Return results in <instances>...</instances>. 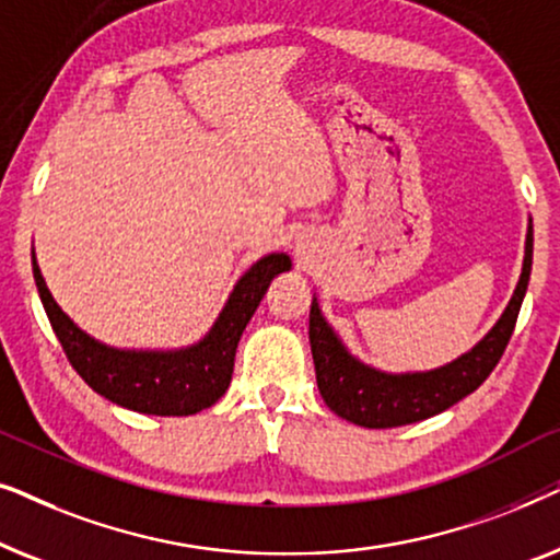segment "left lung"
Masks as SVG:
<instances>
[{"instance_id":"obj_1","label":"left lung","mask_w":560,"mask_h":560,"mask_svg":"<svg viewBox=\"0 0 560 560\" xmlns=\"http://www.w3.org/2000/svg\"><path fill=\"white\" fill-rule=\"evenodd\" d=\"M533 267V226L525 242L523 275L515 288V295L497 320V326L474 347L448 366L425 374H382L370 366L359 364L349 351L341 347L336 334L320 318L318 305H311L308 336L313 364H316V382L328 408L336 416L351 420L364 428H397L418 423L451 405L471 395L485 382L508 349L515 331L520 305H523L527 280Z\"/></svg>"}]
</instances>
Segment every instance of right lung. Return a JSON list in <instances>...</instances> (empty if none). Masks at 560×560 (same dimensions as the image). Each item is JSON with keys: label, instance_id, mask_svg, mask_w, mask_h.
I'll return each instance as SVG.
<instances>
[{"label": "right lung", "instance_id": "right-lung-1", "mask_svg": "<svg viewBox=\"0 0 560 560\" xmlns=\"http://www.w3.org/2000/svg\"><path fill=\"white\" fill-rule=\"evenodd\" d=\"M285 270H290L288 255L259 259L236 282L224 313L201 343L186 351L155 354V351L109 349L83 334L52 301L40 267L33 259L45 313L73 370L106 400L148 416H194L198 410L211 408L226 393L244 326L257 311L270 280Z\"/></svg>", "mask_w": 560, "mask_h": 560}]
</instances>
